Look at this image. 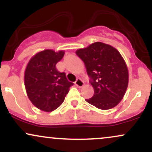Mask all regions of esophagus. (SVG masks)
I'll return each instance as SVG.
<instances>
[{
  "mask_svg": "<svg viewBox=\"0 0 152 152\" xmlns=\"http://www.w3.org/2000/svg\"><path fill=\"white\" fill-rule=\"evenodd\" d=\"M75 85H76V86L78 87V88H81L84 85V82H83L81 78H78L77 79H76V81H75Z\"/></svg>",
  "mask_w": 152,
  "mask_h": 152,
  "instance_id": "34e87169",
  "label": "esophagus"
}]
</instances>
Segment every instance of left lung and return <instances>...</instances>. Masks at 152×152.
I'll return each instance as SVG.
<instances>
[{
	"instance_id": "left-lung-1",
	"label": "left lung",
	"mask_w": 152,
	"mask_h": 152,
	"mask_svg": "<svg viewBox=\"0 0 152 152\" xmlns=\"http://www.w3.org/2000/svg\"><path fill=\"white\" fill-rule=\"evenodd\" d=\"M76 53L84 63L94 89V96L86 102L102 110L116 106L123 99L129 82L128 69L119 52L96 42Z\"/></svg>"
}]
</instances>
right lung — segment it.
<instances>
[{
	"label": "right lung",
	"instance_id": "1",
	"mask_svg": "<svg viewBox=\"0 0 152 152\" xmlns=\"http://www.w3.org/2000/svg\"><path fill=\"white\" fill-rule=\"evenodd\" d=\"M64 56V51L45 50L31 59L25 71V86L31 102L44 111L56 109L64 102L69 88L74 85L66 74L56 65Z\"/></svg>",
	"mask_w": 152,
	"mask_h": 152
}]
</instances>
